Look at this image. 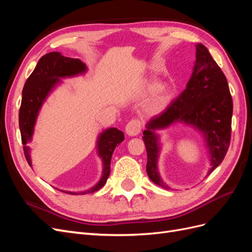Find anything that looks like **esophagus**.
<instances>
[{"label": "esophagus", "instance_id": "34e87169", "mask_svg": "<svg viewBox=\"0 0 252 252\" xmlns=\"http://www.w3.org/2000/svg\"><path fill=\"white\" fill-rule=\"evenodd\" d=\"M142 129V122L139 119H132L126 126V133L128 135H138Z\"/></svg>", "mask_w": 252, "mask_h": 252}]
</instances>
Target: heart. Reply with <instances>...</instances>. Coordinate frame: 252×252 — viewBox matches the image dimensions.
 Segmentation results:
<instances>
[{"instance_id": "1", "label": "heart", "mask_w": 252, "mask_h": 252, "mask_svg": "<svg viewBox=\"0 0 252 252\" xmlns=\"http://www.w3.org/2000/svg\"><path fill=\"white\" fill-rule=\"evenodd\" d=\"M149 89L155 91L154 97H152V104L156 109H162L168 104L171 97V89L167 85H162L158 87L157 83H152L149 85Z\"/></svg>"}]
</instances>
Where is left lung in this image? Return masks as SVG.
<instances>
[{
    "label": "left lung",
    "instance_id": "8db88e82",
    "mask_svg": "<svg viewBox=\"0 0 252 252\" xmlns=\"http://www.w3.org/2000/svg\"><path fill=\"white\" fill-rule=\"evenodd\" d=\"M195 48L193 72L186 89L163 112L152 118L143 132L147 174L155 184L164 188L168 186L159 179L157 167L159 151L158 136L155 133L157 129L184 122L201 130L211 156V168L207 175L223 162L230 145L233 107L226 77L203 44H196Z\"/></svg>",
    "mask_w": 252,
    "mask_h": 252
}]
</instances>
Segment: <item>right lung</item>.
Instances as JSON below:
<instances>
[{
  "label": "right lung",
  "mask_w": 252,
  "mask_h": 252,
  "mask_svg": "<svg viewBox=\"0 0 252 252\" xmlns=\"http://www.w3.org/2000/svg\"><path fill=\"white\" fill-rule=\"evenodd\" d=\"M86 71V65L79 59H71L61 55L60 52H49L43 56L37 62L34 70L27 79L22 94V102L19 112V126L22 143L24 146V155L29 166H32V158L29 155L27 144L32 141L33 127L37 113L45 98L51 89L60 82V78L72 77ZM124 141V133L117 128H109L101 133L97 140V151L104 163L102 179L97 184L87 191L80 193L63 191L69 194H86L94 192L102 188L110 174L111 157L117 145Z\"/></svg>",
  "instance_id": "1"
}]
</instances>
